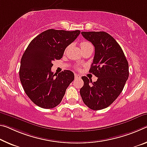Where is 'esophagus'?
Segmentation results:
<instances>
[{
    "label": "esophagus",
    "instance_id": "34e87169",
    "mask_svg": "<svg viewBox=\"0 0 147 147\" xmlns=\"http://www.w3.org/2000/svg\"><path fill=\"white\" fill-rule=\"evenodd\" d=\"M74 77H75V78H80L81 76L77 74H74Z\"/></svg>",
    "mask_w": 147,
    "mask_h": 147
}]
</instances>
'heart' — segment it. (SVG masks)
I'll return each mask as SVG.
<instances>
[{"label": "heart", "instance_id": "b5f03b06", "mask_svg": "<svg viewBox=\"0 0 147 147\" xmlns=\"http://www.w3.org/2000/svg\"><path fill=\"white\" fill-rule=\"evenodd\" d=\"M89 45H91V44L88 42L84 41V42H82L80 43V47H81V48H84L86 47V46H88Z\"/></svg>", "mask_w": 147, "mask_h": 147}]
</instances>
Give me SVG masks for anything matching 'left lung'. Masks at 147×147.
I'll list each match as a JSON object with an SVG mask.
<instances>
[{"label": "left lung", "instance_id": "1", "mask_svg": "<svg viewBox=\"0 0 147 147\" xmlns=\"http://www.w3.org/2000/svg\"><path fill=\"white\" fill-rule=\"evenodd\" d=\"M81 34L95 47L90 73L98 78L93 82L82 76L84 86L80 94L86 106L92 110H101L111 105L124 89L129 76V65L120 46L107 32Z\"/></svg>", "mask_w": 147, "mask_h": 147}]
</instances>
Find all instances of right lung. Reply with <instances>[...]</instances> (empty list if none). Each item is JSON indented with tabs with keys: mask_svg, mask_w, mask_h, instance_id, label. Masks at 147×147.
Returning a JSON list of instances; mask_svg holds the SVG:
<instances>
[{
	"mask_svg": "<svg viewBox=\"0 0 147 147\" xmlns=\"http://www.w3.org/2000/svg\"><path fill=\"white\" fill-rule=\"evenodd\" d=\"M80 33L79 30L48 29L27 46L21 59L20 78L25 94L37 106L52 109L61 103L74 76L69 70L53 74L52 61L61 59L65 48Z\"/></svg>",
	"mask_w": 147,
	"mask_h": 147,
	"instance_id": "1",
	"label": "right lung"
}]
</instances>
